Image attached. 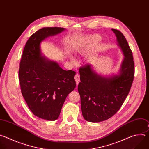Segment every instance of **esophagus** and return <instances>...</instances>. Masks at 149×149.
I'll use <instances>...</instances> for the list:
<instances>
[{"instance_id":"1","label":"esophagus","mask_w":149,"mask_h":149,"mask_svg":"<svg viewBox=\"0 0 149 149\" xmlns=\"http://www.w3.org/2000/svg\"><path fill=\"white\" fill-rule=\"evenodd\" d=\"M74 78H75V82H76V84H77V86H78V83L80 81V77H79V75L78 74H76L74 77Z\"/></svg>"}]
</instances>
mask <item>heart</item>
<instances>
[{"mask_svg": "<svg viewBox=\"0 0 149 149\" xmlns=\"http://www.w3.org/2000/svg\"><path fill=\"white\" fill-rule=\"evenodd\" d=\"M102 39V37L98 34H94L88 36L85 39L84 44L82 45H80L77 49V52L79 54H82L85 50L88 47H92L95 44L98 43ZM74 60V59H73Z\"/></svg>", "mask_w": 149, "mask_h": 149, "instance_id": "obj_1", "label": "heart"}]
</instances>
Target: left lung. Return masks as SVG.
Here are the masks:
<instances>
[{"label":"left lung","mask_w":149,"mask_h":149,"mask_svg":"<svg viewBox=\"0 0 149 149\" xmlns=\"http://www.w3.org/2000/svg\"><path fill=\"white\" fill-rule=\"evenodd\" d=\"M111 30L124 55L119 74L103 77L95 72L91 64L79 70L81 82L78 90L82 116L87 121L101 122L114 116L128 95L133 81L134 62L132 51L123 34L117 29Z\"/></svg>","instance_id":"8db88e82"}]
</instances>
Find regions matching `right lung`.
I'll list each match as a JSON object with an SVG mask.
<instances>
[{
	"instance_id": "right-lung-1",
	"label": "right lung",
	"mask_w": 149,
	"mask_h": 149,
	"mask_svg": "<svg viewBox=\"0 0 149 149\" xmlns=\"http://www.w3.org/2000/svg\"><path fill=\"white\" fill-rule=\"evenodd\" d=\"M63 28H43L28 40L20 62L19 78L22 94L32 113L49 121L59 117L62 105L76 83L75 72L62 69L56 62L42 55L40 43L65 31Z\"/></svg>"
}]
</instances>
